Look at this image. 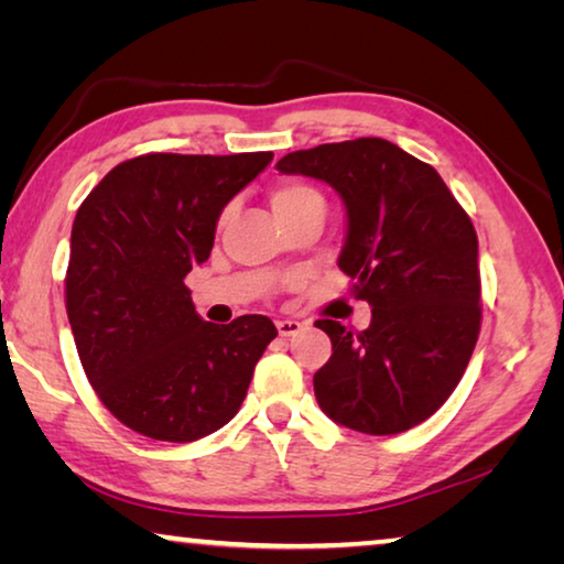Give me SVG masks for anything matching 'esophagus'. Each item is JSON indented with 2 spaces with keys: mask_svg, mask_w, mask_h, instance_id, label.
<instances>
[{
  "mask_svg": "<svg viewBox=\"0 0 564 564\" xmlns=\"http://www.w3.org/2000/svg\"><path fill=\"white\" fill-rule=\"evenodd\" d=\"M275 328L283 338H291V336H299L303 330V323L301 321H291V318H283V321H275Z\"/></svg>",
  "mask_w": 564,
  "mask_h": 564,
  "instance_id": "1",
  "label": "esophagus"
}]
</instances>
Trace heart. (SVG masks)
I'll use <instances>...</instances> for the list:
<instances>
[{"label": "heart", "instance_id": "b5f03b06", "mask_svg": "<svg viewBox=\"0 0 564 564\" xmlns=\"http://www.w3.org/2000/svg\"><path fill=\"white\" fill-rule=\"evenodd\" d=\"M271 202H273V212L279 218L301 212V208H305V206H323V198L318 191L308 184H299V181L281 184L273 191Z\"/></svg>", "mask_w": 564, "mask_h": 564}]
</instances>
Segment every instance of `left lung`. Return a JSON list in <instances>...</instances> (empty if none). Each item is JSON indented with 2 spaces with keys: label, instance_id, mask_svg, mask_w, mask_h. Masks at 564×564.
<instances>
[{
  "label": "left lung",
  "instance_id": "8db88e82",
  "mask_svg": "<svg viewBox=\"0 0 564 564\" xmlns=\"http://www.w3.org/2000/svg\"><path fill=\"white\" fill-rule=\"evenodd\" d=\"M275 169L336 188L348 218L338 265L373 308L360 333L316 321L333 343L313 376L321 410L366 435L410 431L451 398L480 333L470 216L433 166L386 139L293 151Z\"/></svg>",
  "mask_w": 564,
  "mask_h": 564
}]
</instances>
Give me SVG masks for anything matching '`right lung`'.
<instances>
[{
	"label": "right lung",
	"instance_id": "1",
	"mask_svg": "<svg viewBox=\"0 0 564 564\" xmlns=\"http://www.w3.org/2000/svg\"><path fill=\"white\" fill-rule=\"evenodd\" d=\"M271 159L137 156L113 166L76 212L66 316L91 388L131 431L166 443L216 433L279 336L265 316L206 323L184 285L212 256L226 204Z\"/></svg>",
	"mask_w": 564,
	"mask_h": 564
}]
</instances>
